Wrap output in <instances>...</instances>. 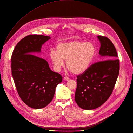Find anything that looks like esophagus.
Masks as SVG:
<instances>
[{"instance_id":"obj_1","label":"esophagus","mask_w":133,"mask_h":133,"mask_svg":"<svg viewBox=\"0 0 133 133\" xmlns=\"http://www.w3.org/2000/svg\"><path fill=\"white\" fill-rule=\"evenodd\" d=\"M64 79H65V80H66V81L69 80V78L68 77H67V76H65L64 78Z\"/></svg>"}]
</instances>
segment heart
Segmentation results:
<instances>
[{"label":"heart","instance_id":"b5f03b06","mask_svg":"<svg viewBox=\"0 0 133 133\" xmlns=\"http://www.w3.org/2000/svg\"><path fill=\"white\" fill-rule=\"evenodd\" d=\"M96 53L93 43L74 40L59 43L56 51H51L50 58L56 71H60L64 65V60H66V67L70 71L79 75L89 68Z\"/></svg>","mask_w":133,"mask_h":133}]
</instances>
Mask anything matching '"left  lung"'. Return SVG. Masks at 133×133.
<instances>
[{
  "mask_svg": "<svg viewBox=\"0 0 133 133\" xmlns=\"http://www.w3.org/2000/svg\"><path fill=\"white\" fill-rule=\"evenodd\" d=\"M97 37L101 42L99 54L104 60L93 64L84 73L77 76L75 100L84 110L96 109L107 101L119 75L120 63L113 44L105 36Z\"/></svg>",
  "mask_w": 133,
  "mask_h": 133,
  "instance_id": "8db88e82",
  "label": "left lung"
}]
</instances>
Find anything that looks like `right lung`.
<instances>
[{
	"instance_id": "right-lung-1",
	"label": "right lung",
	"mask_w": 133,
	"mask_h": 133,
	"mask_svg": "<svg viewBox=\"0 0 133 133\" xmlns=\"http://www.w3.org/2000/svg\"><path fill=\"white\" fill-rule=\"evenodd\" d=\"M50 37L30 35L15 46L11 57V69L16 89L22 101L33 109H42L52 100L57 85L63 77L51 70L48 62L32 54L40 52Z\"/></svg>"
}]
</instances>
